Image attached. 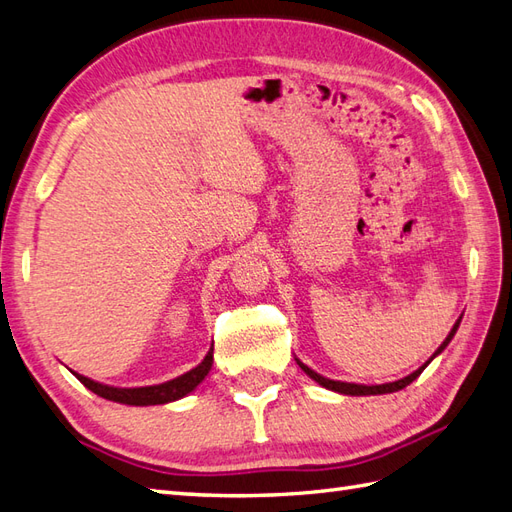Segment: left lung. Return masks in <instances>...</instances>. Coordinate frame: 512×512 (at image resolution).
<instances>
[{
	"label": "left lung",
	"mask_w": 512,
	"mask_h": 512,
	"mask_svg": "<svg viewBox=\"0 0 512 512\" xmlns=\"http://www.w3.org/2000/svg\"><path fill=\"white\" fill-rule=\"evenodd\" d=\"M458 325H460V320L458 323L454 325V329L449 331V336L445 338V342L441 344V347L436 349V353L432 355V358H436L438 353H441L447 344H449V340L454 338V334H456V329H458ZM430 358V360H432ZM430 360H427L421 368H417V371H414L412 375H408V377H403V379H399V382H390V384H377V386H364V384H347V382H334V379H327V377H323V375H318L316 371H312V368H307L303 362H299V366L303 368V371L310 375L314 382H318L320 386H325V388H329V390H336V392H340V395H353V397H360V395H386V392H395V390H401V388H406L408 384H412L414 379H417L421 373H423V368L430 364Z\"/></svg>",
	"instance_id": "left-lung-1"
}]
</instances>
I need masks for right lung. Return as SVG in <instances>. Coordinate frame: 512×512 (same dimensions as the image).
I'll use <instances>...</instances> for the list:
<instances>
[{"label": "right lung", "mask_w": 512, "mask_h": 512, "mask_svg": "<svg viewBox=\"0 0 512 512\" xmlns=\"http://www.w3.org/2000/svg\"><path fill=\"white\" fill-rule=\"evenodd\" d=\"M213 364V349L205 355L202 360L192 371L172 379V382L165 384H157V386H144V388H113V386H104L93 382L89 377H82L78 373H74L82 384H85L91 392H95L98 397H104L109 401H117V403H128V406H157V403H170L185 397L187 392H192L205 375L211 371Z\"/></svg>", "instance_id": "right-lung-1"}]
</instances>
